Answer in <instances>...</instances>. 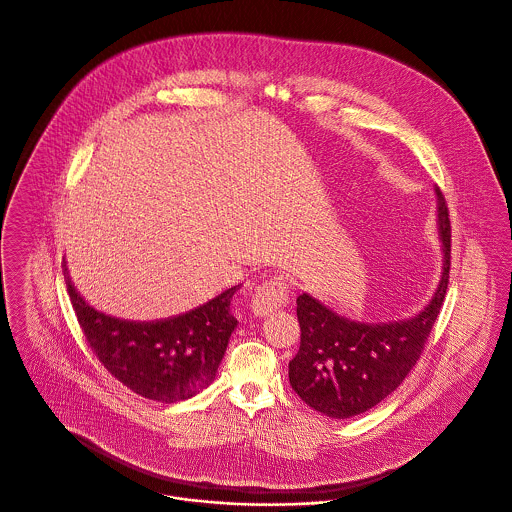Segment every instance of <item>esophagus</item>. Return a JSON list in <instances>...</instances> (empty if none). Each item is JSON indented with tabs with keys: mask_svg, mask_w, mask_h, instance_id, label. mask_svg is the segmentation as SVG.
Segmentation results:
<instances>
[{
	"mask_svg": "<svg viewBox=\"0 0 512 512\" xmlns=\"http://www.w3.org/2000/svg\"><path fill=\"white\" fill-rule=\"evenodd\" d=\"M288 300L286 284L280 276H273L271 280L263 282L257 292L251 298V312L257 317H267L273 312H278Z\"/></svg>",
	"mask_w": 512,
	"mask_h": 512,
	"instance_id": "1",
	"label": "esophagus"
}]
</instances>
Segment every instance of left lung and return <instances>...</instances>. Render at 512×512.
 <instances>
[{"label": "left lung", "mask_w": 512, "mask_h": 512, "mask_svg": "<svg viewBox=\"0 0 512 512\" xmlns=\"http://www.w3.org/2000/svg\"><path fill=\"white\" fill-rule=\"evenodd\" d=\"M436 228L442 273L429 304L413 317L390 323L354 321L312 294L298 296L300 351L288 364L290 386L312 409L331 419H351L394 392L431 335L450 278V218L438 187Z\"/></svg>", "instance_id": "obj_1"}]
</instances>
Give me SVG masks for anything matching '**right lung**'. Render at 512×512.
<instances>
[{"label":"right lung","mask_w":512,"mask_h":512,"mask_svg":"<svg viewBox=\"0 0 512 512\" xmlns=\"http://www.w3.org/2000/svg\"><path fill=\"white\" fill-rule=\"evenodd\" d=\"M64 278L79 325L103 366L134 394L159 403L191 399L216 380L237 327L230 304L239 290H224L191 312L156 321L105 314L79 294L64 261Z\"/></svg>","instance_id":"right-lung-1"}]
</instances>
